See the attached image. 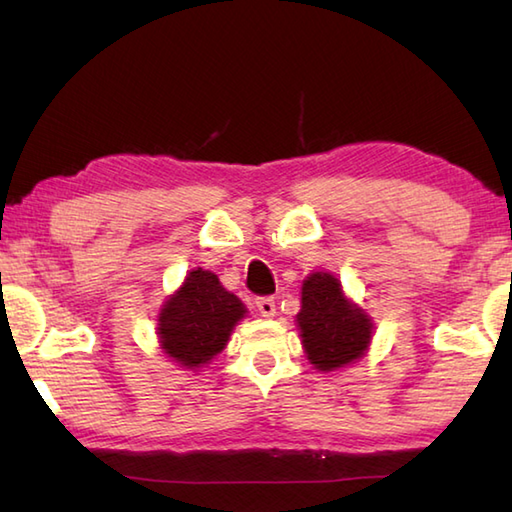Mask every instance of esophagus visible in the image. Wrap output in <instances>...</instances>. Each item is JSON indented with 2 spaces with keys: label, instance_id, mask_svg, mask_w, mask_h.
Here are the masks:
<instances>
[{
  "label": "esophagus",
  "instance_id": "34e87169",
  "mask_svg": "<svg viewBox=\"0 0 512 512\" xmlns=\"http://www.w3.org/2000/svg\"><path fill=\"white\" fill-rule=\"evenodd\" d=\"M255 303H257V310H259V314H262V317H266V319L275 317L277 306H275L273 297H262V299H257Z\"/></svg>",
  "mask_w": 512,
  "mask_h": 512
}]
</instances>
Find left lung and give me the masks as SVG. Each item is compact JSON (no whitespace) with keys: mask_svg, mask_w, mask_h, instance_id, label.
Returning <instances> with one entry per match:
<instances>
[{"mask_svg":"<svg viewBox=\"0 0 512 512\" xmlns=\"http://www.w3.org/2000/svg\"><path fill=\"white\" fill-rule=\"evenodd\" d=\"M295 321L303 352L323 374L356 363L372 343V317L347 299L341 281L325 270L303 279L301 310Z\"/></svg>","mask_w":512,"mask_h":512,"instance_id":"obj_1","label":"left lung"}]
</instances>
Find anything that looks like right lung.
Wrapping results in <instances>:
<instances>
[{
  "label": "right lung",
  "mask_w": 512,
  "mask_h": 512,
  "mask_svg": "<svg viewBox=\"0 0 512 512\" xmlns=\"http://www.w3.org/2000/svg\"><path fill=\"white\" fill-rule=\"evenodd\" d=\"M246 312L242 299L228 292L215 273L195 268L158 312L160 350L187 372H200L224 350Z\"/></svg>",
  "instance_id": "obj_1"
}]
</instances>
